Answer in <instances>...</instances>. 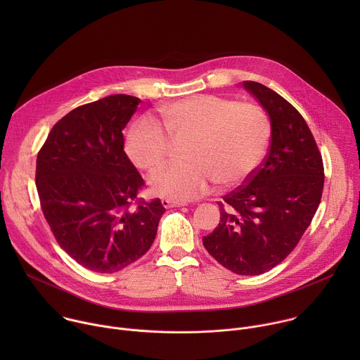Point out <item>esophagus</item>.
Masks as SVG:
<instances>
[{
  "mask_svg": "<svg viewBox=\"0 0 360 360\" xmlns=\"http://www.w3.org/2000/svg\"><path fill=\"white\" fill-rule=\"evenodd\" d=\"M162 207L164 208H175V207H184L185 202H176V200H171V199H162Z\"/></svg>",
  "mask_w": 360,
  "mask_h": 360,
  "instance_id": "obj_1",
  "label": "esophagus"
}]
</instances>
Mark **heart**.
Instances as JSON below:
<instances>
[{
	"mask_svg": "<svg viewBox=\"0 0 360 360\" xmlns=\"http://www.w3.org/2000/svg\"><path fill=\"white\" fill-rule=\"evenodd\" d=\"M160 114L166 131L148 118L134 122L127 153L136 168L157 174L168 161L171 141H188L186 164L150 179L152 192L171 200L200 196L215 182L221 188L239 186L259 168L271 142L269 115L250 102L199 94L164 105Z\"/></svg>",
	"mask_w": 360,
	"mask_h": 360,
	"instance_id": "heart-1",
	"label": "heart"
}]
</instances>
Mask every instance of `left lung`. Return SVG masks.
Segmentation results:
<instances>
[{
  "instance_id": "8db88e82",
  "label": "left lung",
  "mask_w": 360,
  "mask_h": 360,
  "mask_svg": "<svg viewBox=\"0 0 360 360\" xmlns=\"http://www.w3.org/2000/svg\"><path fill=\"white\" fill-rule=\"evenodd\" d=\"M265 108L272 135L266 158L245 185L218 202L221 221L202 243L236 275H261L296 248L321 203L325 172L303 117L271 88L243 81Z\"/></svg>"
}]
</instances>
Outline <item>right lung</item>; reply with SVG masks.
<instances>
[{
    "mask_svg": "<svg viewBox=\"0 0 360 360\" xmlns=\"http://www.w3.org/2000/svg\"><path fill=\"white\" fill-rule=\"evenodd\" d=\"M139 102L117 94L72 110L37 155L42 214L58 245L92 272L114 274L138 261L165 212L160 198H138L145 182L124 152L122 129Z\"/></svg>",
    "mask_w": 360,
    "mask_h": 360,
    "instance_id": "1",
    "label": "right lung"
}]
</instances>
